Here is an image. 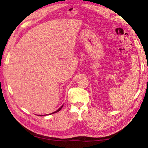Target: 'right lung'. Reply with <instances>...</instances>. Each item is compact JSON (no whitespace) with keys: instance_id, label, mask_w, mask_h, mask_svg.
<instances>
[{"instance_id":"right-lung-1","label":"right lung","mask_w":148,"mask_h":148,"mask_svg":"<svg viewBox=\"0 0 148 148\" xmlns=\"http://www.w3.org/2000/svg\"><path fill=\"white\" fill-rule=\"evenodd\" d=\"M62 106H61V108H59V109L58 110H57V111H56V112H53V113H51V114H54V113H57V112H58L59 111V110H61V109L62 108Z\"/></svg>"}]
</instances>
